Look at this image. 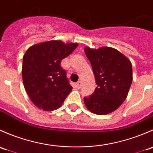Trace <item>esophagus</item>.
Wrapping results in <instances>:
<instances>
[{"label": "esophagus", "mask_w": 153, "mask_h": 153, "mask_svg": "<svg viewBox=\"0 0 153 153\" xmlns=\"http://www.w3.org/2000/svg\"><path fill=\"white\" fill-rule=\"evenodd\" d=\"M81 86H82L81 81H78V82H77L76 83V87L78 88V89H79V88H81Z\"/></svg>", "instance_id": "obj_1"}]
</instances>
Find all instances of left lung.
Masks as SVG:
<instances>
[{
    "label": "left lung",
    "mask_w": 153,
    "mask_h": 153,
    "mask_svg": "<svg viewBox=\"0 0 153 153\" xmlns=\"http://www.w3.org/2000/svg\"><path fill=\"white\" fill-rule=\"evenodd\" d=\"M93 68L97 87L84 102L90 111L106 115L116 111L126 100L133 81L130 61L122 53L110 47L85 48Z\"/></svg>",
    "instance_id": "1"
}]
</instances>
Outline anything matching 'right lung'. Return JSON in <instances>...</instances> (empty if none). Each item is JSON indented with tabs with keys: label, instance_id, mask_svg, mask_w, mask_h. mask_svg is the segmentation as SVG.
<instances>
[{
	"label": "right lung",
	"instance_id": "1",
	"mask_svg": "<svg viewBox=\"0 0 153 153\" xmlns=\"http://www.w3.org/2000/svg\"><path fill=\"white\" fill-rule=\"evenodd\" d=\"M78 46L51 40L31 46L23 56L22 76L26 93L40 109L52 111L61 107L71 92L61 61Z\"/></svg>",
	"mask_w": 153,
	"mask_h": 153
}]
</instances>
